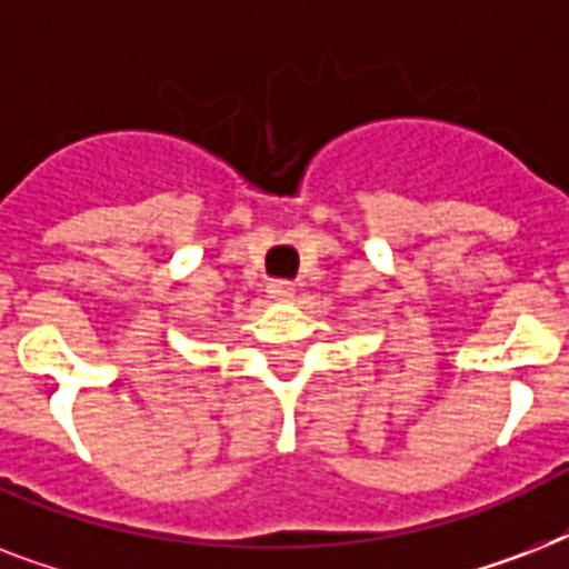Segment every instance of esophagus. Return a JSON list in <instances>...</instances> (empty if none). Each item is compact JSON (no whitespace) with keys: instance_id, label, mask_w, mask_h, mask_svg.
<instances>
[{"instance_id":"esophagus-1","label":"esophagus","mask_w":569,"mask_h":569,"mask_svg":"<svg viewBox=\"0 0 569 569\" xmlns=\"http://www.w3.org/2000/svg\"><path fill=\"white\" fill-rule=\"evenodd\" d=\"M295 295V283L289 280H274V283H268V298L271 301H289Z\"/></svg>"}]
</instances>
